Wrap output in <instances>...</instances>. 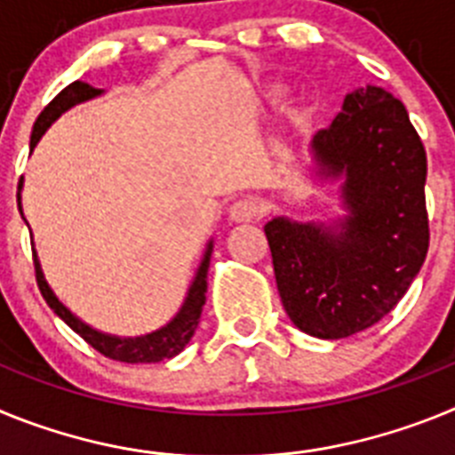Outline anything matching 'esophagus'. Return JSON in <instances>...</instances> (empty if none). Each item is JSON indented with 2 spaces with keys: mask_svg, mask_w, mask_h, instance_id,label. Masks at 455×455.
Segmentation results:
<instances>
[{
  "mask_svg": "<svg viewBox=\"0 0 455 455\" xmlns=\"http://www.w3.org/2000/svg\"><path fill=\"white\" fill-rule=\"evenodd\" d=\"M262 214L264 207L252 198H241L230 207V220L235 223H252V220L262 219Z\"/></svg>",
  "mask_w": 455,
  "mask_h": 455,
  "instance_id": "34e87169",
  "label": "esophagus"
}]
</instances>
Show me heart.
<instances>
[{
	"mask_svg": "<svg viewBox=\"0 0 455 455\" xmlns=\"http://www.w3.org/2000/svg\"><path fill=\"white\" fill-rule=\"evenodd\" d=\"M268 95H271V98H280V95H283V91H280V88H271V91H268Z\"/></svg>",
	"mask_w": 455,
	"mask_h": 455,
	"instance_id": "obj_1",
	"label": "heart"
}]
</instances>
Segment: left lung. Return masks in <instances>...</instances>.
I'll return each instance as SVG.
<instances>
[{"label": "left lung", "instance_id": "left-lung-1", "mask_svg": "<svg viewBox=\"0 0 455 455\" xmlns=\"http://www.w3.org/2000/svg\"><path fill=\"white\" fill-rule=\"evenodd\" d=\"M316 178L339 180L347 216L264 225L280 299L296 328L321 339L387 316L428 252L426 150L403 104L380 86L348 92L312 139Z\"/></svg>", "mask_w": 455, "mask_h": 455}]
</instances>
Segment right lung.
<instances>
[{"mask_svg": "<svg viewBox=\"0 0 455 455\" xmlns=\"http://www.w3.org/2000/svg\"><path fill=\"white\" fill-rule=\"evenodd\" d=\"M102 88H95L86 82H72L70 86L63 88L45 108L43 114L38 116V120L34 123V132H31V150L36 148V143L40 140V136L50 130V124L54 123L61 114H66L68 108L77 107V104L88 102V100L102 95ZM22 187V184H20ZM20 196V193H18ZM20 200V198H18ZM212 251H214V241H209L207 248H204L203 262H200L196 277H193L191 287L187 291V299H184L182 307L166 325H162L159 331L148 332V335L140 337H118L108 335V332L95 331L92 325L84 323L77 315H72L70 309L56 299V293L52 291V287L47 284L45 273L40 268L38 255L34 252V264H36V280H38V289L43 293V299L47 300L54 315L61 321H66L72 331L77 332L82 339H86L95 351H100L102 355L111 357V360H118V363L127 364H140V363H162V360H171L178 353L184 351L188 341H191L193 332L200 323V315H203L204 307V293H207V271H209V259H212Z\"/></svg>", "mask_w": 455, "mask_h": 455, "instance_id": "right-lung-1", "label": "right lung"}]
</instances>
